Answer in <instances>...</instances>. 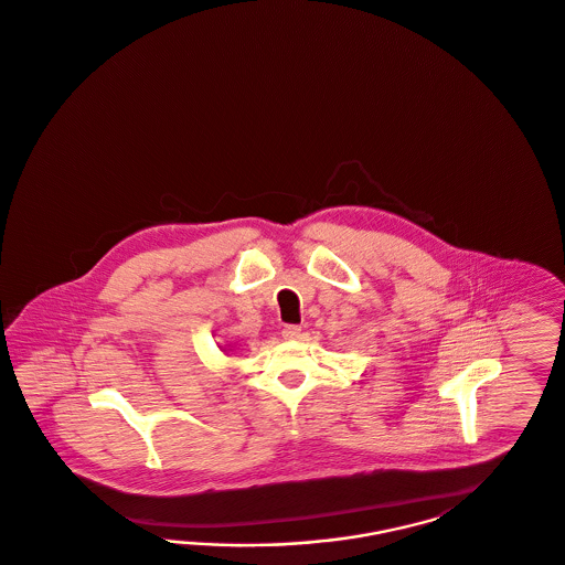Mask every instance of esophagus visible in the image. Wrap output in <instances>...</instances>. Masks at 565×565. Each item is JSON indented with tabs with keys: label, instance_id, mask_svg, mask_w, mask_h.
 I'll return each mask as SVG.
<instances>
[{
	"label": "esophagus",
	"instance_id": "1",
	"mask_svg": "<svg viewBox=\"0 0 565 565\" xmlns=\"http://www.w3.org/2000/svg\"><path fill=\"white\" fill-rule=\"evenodd\" d=\"M300 328L298 326H286L284 331H281V335H284V340H298L300 338Z\"/></svg>",
	"mask_w": 565,
	"mask_h": 565
}]
</instances>
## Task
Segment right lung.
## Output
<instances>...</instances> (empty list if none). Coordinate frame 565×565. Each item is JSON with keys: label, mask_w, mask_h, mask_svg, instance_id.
<instances>
[{"label": "right lung", "mask_w": 565, "mask_h": 565, "mask_svg": "<svg viewBox=\"0 0 565 565\" xmlns=\"http://www.w3.org/2000/svg\"><path fill=\"white\" fill-rule=\"evenodd\" d=\"M221 349H223V352H230V351H225V347H221Z\"/></svg>", "instance_id": "1"}]
</instances>
